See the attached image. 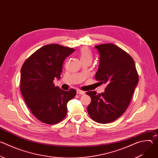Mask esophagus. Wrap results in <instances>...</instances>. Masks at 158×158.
Listing matches in <instances>:
<instances>
[{"label": "esophagus", "instance_id": "34e87169", "mask_svg": "<svg viewBox=\"0 0 158 158\" xmlns=\"http://www.w3.org/2000/svg\"><path fill=\"white\" fill-rule=\"evenodd\" d=\"M77 94H80V95H84L85 94V92L83 91H81V90H77Z\"/></svg>", "mask_w": 158, "mask_h": 158}]
</instances>
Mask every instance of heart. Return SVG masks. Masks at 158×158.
<instances>
[{
  "label": "heart",
  "instance_id": "b5f03b06",
  "mask_svg": "<svg viewBox=\"0 0 158 158\" xmlns=\"http://www.w3.org/2000/svg\"><path fill=\"white\" fill-rule=\"evenodd\" d=\"M80 58L81 60H92V54L87 48H83L80 52Z\"/></svg>",
  "mask_w": 158,
  "mask_h": 158
}]
</instances>
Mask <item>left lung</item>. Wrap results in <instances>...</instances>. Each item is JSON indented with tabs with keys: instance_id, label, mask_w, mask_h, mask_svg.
I'll use <instances>...</instances> for the list:
<instances>
[{
	"instance_id": "left-lung-1",
	"label": "left lung",
	"mask_w": 158,
	"mask_h": 158,
	"mask_svg": "<svg viewBox=\"0 0 158 158\" xmlns=\"http://www.w3.org/2000/svg\"><path fill=\"white\" fill-rule=\"evenodd\" d=\"M95 48L99 54L95 78L107 86L101 94L86 93L91 99L87 109L93 120L107 124L118 119L126 110L139 76L133 59L120 48L113 44H101Z\"/></svg>"
}]
</instances>
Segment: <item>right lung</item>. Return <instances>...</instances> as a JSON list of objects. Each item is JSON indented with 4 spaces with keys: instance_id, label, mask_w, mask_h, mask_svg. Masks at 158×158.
I'll list each match as a JSON object with an SVG mask.
<instances>
[{
    "instance_id": "obj_1",
    "label": "right lung",
    "mask_w": 158,
    "mask_h": 158,
    "mask_svg": "<svg viewBox=\"0 0 158 158\" xmlns=\"http://www.w3.org/2000/svg\"><path fill=\"white\" fill-rule=\"evenodd\" d=\"M73 48L52 44L44 46L28 57L20 71V91L32 114L40 121L55 124L67 114V104L76 91H63L55 86V77L60 78L62 64L74 52Z\"/></svg>"
}]
</instances>
